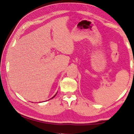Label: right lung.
Masks as SVG:
<instances>
[{"label": "right lung", "mask_w": 134, "mask_h": 134, "mask_svg": "<svg viewBox=\"0 0 134 134\" xmlns=\"http://www.w3.org/2000/svg\"><path fill=\"white\" fill-rule=\"evenodd\" d=\"M55 95H56V94H55ZM55 96H53V98H54V97L55 96Z\"/></svg>", "instance_id": "1"}]
</instances>
